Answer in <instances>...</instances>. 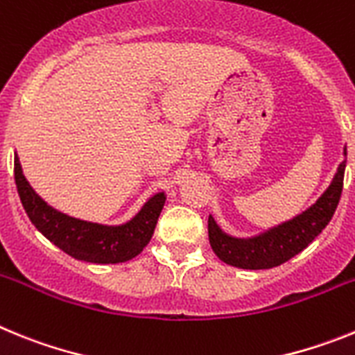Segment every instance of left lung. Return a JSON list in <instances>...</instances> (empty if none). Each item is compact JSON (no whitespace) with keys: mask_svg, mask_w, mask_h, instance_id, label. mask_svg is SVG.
I'll return each mask as SVG.
<instances>
[{"mask_svg":"<svg viewBox=\"0 0 355 355\" xmlns=\"http://www.w3.org/2000/svg\"><path fill=\"white\" fill-rule=\"evenodd\" d=\"M345 159L338 165L325 192L302 213L290 220L265 229L252 236H233L216 224L213 215L208 218V234L213 252L218 259L243 270H263L283 265L288 259L302 252L331 222L340 202L343 190L345 165H347V146L343 147Z\"/></svg>","mask_w":355,"mask_h":355,"instance_id":"1","label":"left lung"}]
</instances>
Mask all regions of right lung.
Masks as SVG:
<instances>
[{"instance_id": "add662e5", "label": "right lung", "mask_w": 355, "mask_h": 355, "mask_svg": "<svg viewBox=\"0 0 355 355\" xmlns=\"http://www.w3.org/2000/svg\"><path fill=\"white\" fill-rule=\"evenodd\" d=\"M14 175L19 197L31 224L65 254L97 265L124 263L139 256L153 238L158 216L167 200L165 192H158L150 196L130 220L115 225L99 224L71 216L48 205L24 178L17 155L14 156Z\"/></svg>"}]
</instances>
